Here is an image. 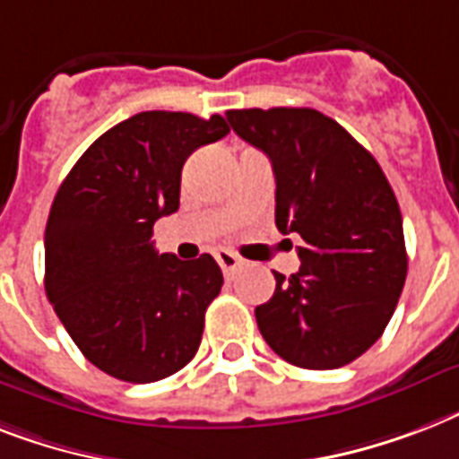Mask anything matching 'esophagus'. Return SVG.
Wrapping results in <instances>:
<instances>
[{
  "mask_svg": "<svg viewBox=\"0 0 459 459\" xmlns=\"http://www.w3.org/2000/svg\"><path fill=\"white\" fill-rule=\"evenodd\" d=\"M214 257H216V262H219V266H221V272L226 273V276H233L238 266H240V257H238V255H233V252H229V250H219Z\"/></svg>",
  "mask_w": 459,
  "mask_h": 459,
  "instance_id": "34e87169",
  "label": "esophagus"
}]
</instances>
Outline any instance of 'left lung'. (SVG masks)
Segmentation results:
<instances>
[{
	"mask_svg": "<svg viewBox=\"0 0 459 459\" xmlns=\"http://www.w3.org/2000/svg\"><path fill=\"white\" fill-rule=\"evenodd\" d=\"M230 128L272 159L276 229L302 238L300 272L255 309L269 348L302 369H338L388 326L407 276L403 214L381 166L316 109H230Z\"/></svg>",
	"mask_w": 459,
	"mask_h": 459,
	"instance_id": "left-lung-1",
	"label": "left lung"
}]
</instances>
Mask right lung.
<instances>
[{
    "instance_id": "1",
    "label": "right lung",
    "mask_w": 459,
    "mask_h": 459,
    "mask_svg": "<svg viewBox=\"0 0 459 459\" xmlns=\"http://www.w3.org/2000/svg\"><path fill=\"white\" fill-rule=\"evenodd\" d=\"M229 131L219 114L143 111L100 135L56 190L45 229L47 300L109 377L152 384L200 348L221 269L212 255H159L152 230L178 209L186 159Z\"/></svg>"
}]
</instances>
